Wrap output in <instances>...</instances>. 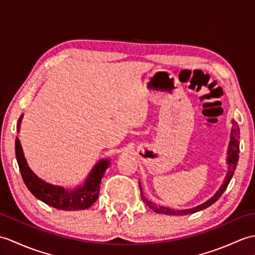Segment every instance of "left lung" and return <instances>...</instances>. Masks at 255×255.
I'll return each mask as SVG.
<instances>
[{
	"label": "left lung",
	"instance_id": "8db88e82",
	"mask_svg": "<svg viewBox=\"0 0 255 255\" xmlns=\"http://www.w3.org/2000/svg\"><path fill=\"white\" fill-rule=\"evenodd\" d=\"M232 125H234L235 127H237V129H232V132H231V140H230V143H229V151H228V164H229V171H228V174L226 176V180L224 185H221V187L219 188V191L216 193L213 197H211L207 202L197 206V207L192 208V209H185V210H174V209H171V208H165V207H160V206H156L155 204H153L152 202H150V200L145 199L142 195V188L140 186V193H141V198L143 202L145 203V205L149 206V207L154 210L155 213L158 214H165V215H178V216H182V215H188V214H193V213H196V211H199L202 209H205L209 207L210 205H213L215 202H217L219 199V197L221 195L224 194V192L226 191L227 186H228V184L230 183L232 175H234L235 170L237 167L238 164V160H239V152H240V144H239V134H240V130H239V127H238V125L235 121H232Z\"/></svg>",
	"mask_w": 255,
	"mask_h": 255
}]
</instances>
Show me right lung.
I'll list each match as a JSON object with an SVG mask.
<instances>
[{
    "mask_svg": "<svg viewBox=\"0 0 255 255\" xmlns=\"http://www.w3.org/2000/svg\"><path fill=\"white\" fill-rule=\"evenodd\" d=\"M21 117L23 116L18 119L17 128H19ZM15 154L21 177L30 193L41 202L52 206L53 208L62 210H83L91 207L99 197L100 183L110 164V161L107 160L99 162L85 181L84 185L75 189H64L63 187L48 184L35 175L24 158L18 138L15 139Z\"/></svg>",
    "mask_w": 255,
    "mask_h": 255,
    "instance_id": "obj_1",
    "label": "right lung"
}]
</instances>
